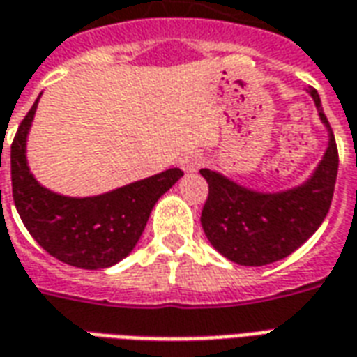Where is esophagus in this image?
Wrapping results in <instances>:
<instances>
[{
  "label": "esophagus",
  "mask_w": 357,
  "mask_h": 357,
  "mask_svg": "<svg viewBox=\"0 0 357 357\" xmlns=\"http://www.w3.org/2000/svg\"><path fill=\"white\" fill-rule=\"evenodd\" d=\"M202 164V156L197 155V153H187L179 158V166H181V170L185 172V174H193L201 168Z\"/></svg>",
  "instance_id": "obj_1"
}]
</instances>
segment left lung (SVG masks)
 I'll list each match as a JSON object with an SVG mask.
<instances>
[{
    "label": "left lung",
    "instance_id": "1",
    "mask_svg": "<svg viewBox=\"0 0 357 357\" xmlns=\"http://www.w3.org/2000/svg\"><path fill=\"white\" fill-rule=\"evenodd\" d=\"M307 93L327 130V149L306 181L283 191H258L216 170H201L208 181L201 216L204 235L220 255L239 266L283 260L317 231L329 212L338 172L337 143L319 93L314 88Z\"/></svg>",
    "mask_w": 357,
    "mask_h": 357
}]
</instances>
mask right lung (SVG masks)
I'll return each instance as SVG.
<instances>
[{"label":"right lung","mask_w":357,"mask_h":357,"mask_svg":"<svg viewBox=\"0 0 357 357\" xmlns=\"http://www.w3.org/2000/svg\"><path fill=\"white\" fill-rule=\"evenodd\" d=\"M40 97L42 93L20 122L11 145L17 212L38 245L61 262L82 269L110 268L135 248L156 201L178 183L183 172L170 168L93 197L51 191L36 179L26 158L28 133Z\"/></svg>","instance_id":"obj_1"}]
</instances>
